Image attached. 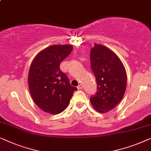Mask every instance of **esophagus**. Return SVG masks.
Segmentation results:
<instances>
[{"label": "esophagus", "instance_id": "obj_1", "mask_svg": "<svg viewBox=\"0 0 151 151\" xmlns=\"http://www.w3.org/2000/svg\"><path fill=\"white\" fill-rule=\"evenodd\" d=\"M83 88V85L82 84H79L77 87V89L78 90H81V89Z\"/></svg>", "mask_w": 151, "mask_h": 151}]
</instances>
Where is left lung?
<instances>
[{"label":"left lung","instance_id":"obj_1","mask_svg":"<svg viewBox=\"0 0 151 151\" xmlns=\"http://www.w3.org/2000/svg\"><path fill=\"white\" fill-rule=\"evenodd\" d=\"M91 67L97 83L96 94L90 97L95 110L111 111L122 101L127 88V73L122 61L110 48L94 44L90 51Z\"/></svg>","mask_w":151,"mask_h":151}]
</instances>
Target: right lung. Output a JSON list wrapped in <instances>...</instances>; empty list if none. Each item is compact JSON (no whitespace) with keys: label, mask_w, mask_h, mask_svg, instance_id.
<instances>
[{"label":"right lung","mask_w":151,"mask_h":151,"mask_svg":"<svg viewBox=\"0 0 151 151\" xmlns=\"http://www.w3.org/2000/svg\"><path fill=\"white\" fill-rule=\"evenodd\" d=\"M73 48L70 44L50 46L38 52L31 62L29 91L35 103L46 113L56 115L64 111L77 90L70 86L66 75L59 68Z\"/></svg>","instance_id":"obj_1"}]
</instances>
